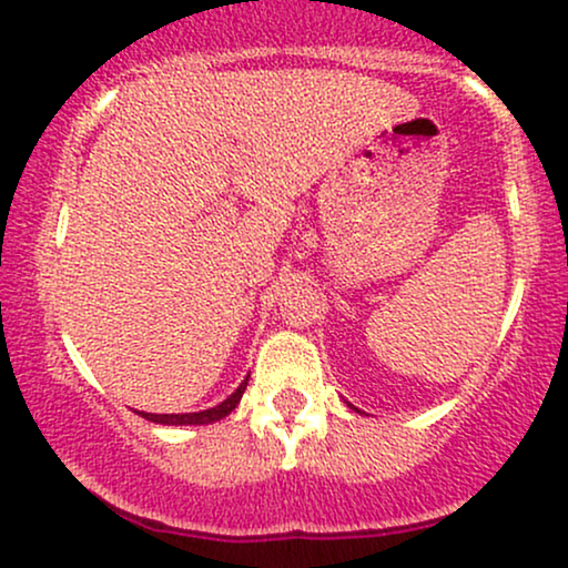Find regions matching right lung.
I'll list each match as a JSON object with an SVG mask.
<instances>
[{"label": "right lung", "mask_w": 568, "mask_h": 568, "mask_svg": "<svg viewBox=\"0 0 568 568\" xmlns=\"http://www.w3.org/2000/svg\"><path fill=\"white\" fill-rule=\"evenodd\" d=\"M246 385H248V377L243 379V383L239 385V390H235L233 396H227L220 406L204 408V412H193V414H143V412H139V414L143 416V419L156 422V425H175V427H181V425H212V422H220L222 416H227L235 406H239V400L243 396V390H246Z\"/></svg>", "instance_id": "obj_1"}]
</instances>
